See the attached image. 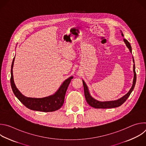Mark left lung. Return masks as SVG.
<instances>
[{"label":"left lung","mask_w":146,"mask_h":146,"mask_svg":"<svg viewBox=\"0 0 146 146\" xmlns=\"http://www.w3.org/2000/svg\"><path fill=\"white\" fill-rule=\"evenodd\" d=\"M121 32H122L121 31ZM121 34H122V36H123V33H122ZM123 41H124L125 43L126 46H127V47L129 48L130 52L132 53V47H131V46L130 43L128 42V41L126 39H125V38H123ZM132 58H133V63H135L133 57H132ZM133 73H134V77H133V84H132V86L131 88L129 91V92L126 95H125L123 96H122V98H119L117 100H112V101L100 102V101H98V100L94 99L91 96V95L89 92L88 87L86 85V82H84V80H82V84H83V86H84V95H85L86 101L88 103V105H90L91 107L94 108H96V109L115 108L120 106L121 105H122V104L125 102L127 100V99L128 98V97L129 96L131 92H132V91L134 89V87H135V84H136V72H135V64H133Z\"/></svg>","instance_id":"8db88e82"}]
</instances>
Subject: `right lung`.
Here are the masks:
<instances>
[{
	"mask_svg": "<svg viewBox=\"0 0 146 146\" xmlns=\"http://www.w3.org/2000/svg\"><path fill=\"white\" fill-rule=\"evenodd\" d=\"M14 59L15 57L13 59L11 65L10 82L12 90L18 99L27 108L35 111L51 112L59 109L64 103L66 92L71 80L73 77H70L64 81L58 90L52 95L43 98H27L19 91L15 85L13 74V68Z\"/></svg>",
	"mask_w": 146,
	"mask_h": 146,
	"instance_id": "add662e5",
	"label": "right lung"
}]
</instances>
